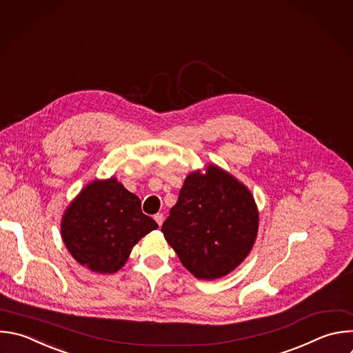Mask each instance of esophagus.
<instances>
[{
	"label": "esophagus",
	"instance_id": "obj_1",
	"mask_svg": "<svg viewBox=\"0 0 353 353\" xmlns=\"http://www.w3.org/2000/svg\"><path fill=\"white\" fill-rule=\"evenodd\" d=\"M154 219H155V221L161 225V224L163 223V219H165V217H163V214H162V213H157V214L154 216Z\"/></svg>",
	"mask_w": 353,
	"mask_h": 353
}]
</instances>
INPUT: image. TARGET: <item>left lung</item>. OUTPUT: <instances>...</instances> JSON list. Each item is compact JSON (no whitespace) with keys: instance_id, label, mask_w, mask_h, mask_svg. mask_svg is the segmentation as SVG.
<instances>
[{"instance_id":"obj_1","label":"left lung","mask_w":353,"mask_h":353,"mask_svg":"<svg viewBox=\"0 0 353 353\" xmlns=\"http://www.w3.org/2000/svg\"><path fill=\"white\" fill-rule=\"evenodd\" d=\"M259 213L251 191L230 173L209 165L190 173L162 225L169 245L196 279H220L251 252Z\"/></svg>"}]
</instances>
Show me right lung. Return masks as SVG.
Wrapping results in <instances>:
<instances>
[{"label":"right lung","mask_w":353,"mask_h":353,"mask_svg":"<svg viewBox=\"0 0 353 353\" xmlns=\"http://www.w3.org/2000/svg\"><path fill=\"white\" fill-rule=\"evenodd\" d=\"M155 228L158 224L143 213L140 198L114 177L85 185L61 221L62 240L70 255L101 274L121 270L133 247Z\"/></svg>","instance_id":"obj_1"}]
</instances>
